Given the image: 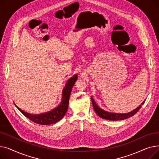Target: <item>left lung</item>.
<instances>
[{
	"instance_id": "8db88e82",
	"label": "left lung",
	"mask_w": 159,
	"mask_h": 159,
	"mask_svg": "<svg viewBox=\"0 0 159 159\" xmlns=\"http://www.w3.org/2000/svg\"><path fill=\"white\" fill-rule=\"evenodd\" d=\"M91 101H92V104H93V109L95 110V111L96 112V113L101 117L102 119H106V120H122L124 119H126L129 117H131V116L134 115L140 109V107H142V105H143L145 101L142 103V104H140L139 107H137L136 109H135L134 110H133L129 113H111V112H108L102 109H101L95 102L94 99L91 97Z\"/></svg>"
}]
</instances>
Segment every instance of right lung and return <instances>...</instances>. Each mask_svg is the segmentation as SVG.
I'll use <instances>...</instances> for the list:
<instances>
[{
  "instance_id": "obj_1",
  "label": "right lung",
  "mask_w": 159,
  "mask_h": 159,
  "mask_svg": "<svg viewBox=\"0 0 159 159\" xmlns=\"http://www.w3.org/2000/svg\"><path fill=\"white\" fill-rule=\"evenodd\" d=\"M77 80V75H75L71 77L63 88L62 93V101L61 104L52 110L40 114H31L22 110L15 103V106L26 117L40 125H49L55 124L61 120L66 115L68 108L69 99L75 82Z\"/></svg>"
}]
</instances>
